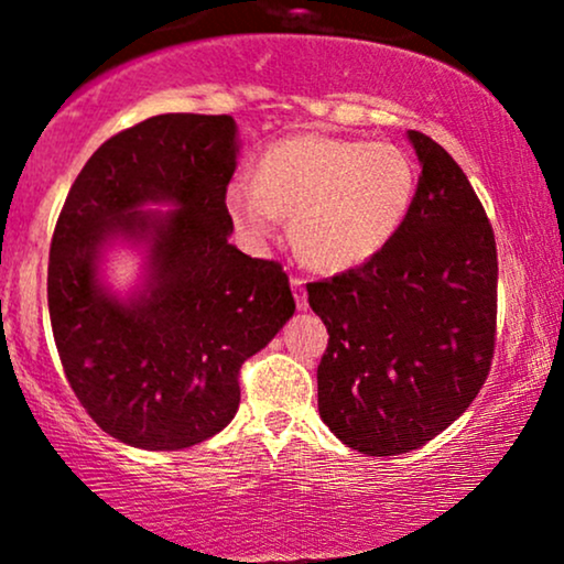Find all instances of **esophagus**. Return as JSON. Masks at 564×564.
<instances>
[{"label": "esophagus", "mask_w": 564, "mask_h": 564, "mask_svg": "<svg viewBox=\"0 0 564 564\" xmlns=\"http://www.w3.org/2000/svg\"><path fill=\"white\" fill-rule=\"evenodd\" d=\"M291 291H294V302L300 310H307V291H304L302 278H291Z\"/></svg>", "instance_id": "esophagus-1"}]
</instances>
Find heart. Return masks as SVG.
Segmentation results:
<instances>
[{"mask_svg": "<svg viewBox=\"0 0 564 564\" xmlns=\"http://www.w3.org/2000/svg\"><path fill=\"white\" fill-rule=\"evenodd\" d=\"M416 164L390 142L304 132L260 156L257 180L225 187V209L251 241L291 217V241L310 268L345 273L379 254L416 196Z\"/></svg>", "mask_w": 564, "mask_h": 564, "instance_id": "1", "label": "heart"}]
</instances>
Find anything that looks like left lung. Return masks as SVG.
<instances>
[{"mask_svg":"<svg viewBox=\"0 0 564 564\" xmlns=\"http://www.w3.org/2000/svg\"><path fill=\"white\" fill-rule=\"evenodd\" d=\"M422 177L405 223L373 260L310 283L328 328L318 411L347 448H422L471 405L496 345V238L467 174L408 132Z\"/></svg>","mask_w":564,"mask_h":564,"instance_id":"left-lung-1","label":"left lung"}]
</instances>
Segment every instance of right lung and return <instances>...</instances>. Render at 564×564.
<instances>
[{
    "label": "right lung",
    "mask_w": 564,
    "mask_h": 564,
    "mask_svg": "<svg viewBox=\"0 0 564 564\" xmlns=\"http://www.w3.org/2000/svg\"><path fill=\"white\" fill-rule=\"evenodd\" d=\"M236 164L232 116H153L97 148L57 217L47 268L57 355L95 424L132 448L183 451L225 430L243 360L296 310L281 264L230 243ZM119 242L143 254L129 295L101 278Z\"/></svg>",
    "instance_id": "add662e5"
}]
</instances>
